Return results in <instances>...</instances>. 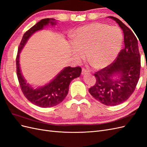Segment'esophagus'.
I'll return each mask as SVG.
<instances>
[{
	"label": "esophagus",
	"instance_id": "34e87169",
	"mask_svg": "<svg viewBox=\"0 0 147 147\" xmlns=\"http://www.w3.org/2000/svg\"><path fill=\"white\" fill-rule=\"evenodd\" d=\"M89 74V71H88L86 69H82V75H85V74Z\"/></svg>",
	"mask_w": 147,
	"mask_h": 147
}]
</instances>
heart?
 Here are the masks:
<instances>
[{
    "label": "heart",
    "mask_w": 147,
    "mask_h": 147,
    "mask_svg": "<svg viewBox=\"0 0 147 147\" xmlns=\"http://www.w3.org/2000/svg\"><path fill=\"white\" fill-rule=\"evenodd\" d=\"M123 34L118 28L94 23L78 28L74 33L71 52L77 61L88 59L94 68L107 66L115 59L121 50Z\"/></svg>",
    "instance_id": "heart-1"
}]
</instances>
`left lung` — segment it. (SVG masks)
Segmentation results:
<instances>
[{"mask_svg": "<svg viewBox=\"0 0 147 147\" xmlns=\"http://www.w3.org/2000/svg\"><path fill=\"white\" fill-rule=\"evenodd\" d=\"M115 20L124 34V47L112 64L94 74L96 82L89 89L91 96L105 105H117L125 102L134 91L140 72L138 42L132 30L119 19ZM118 78L115 79L114 77Z\"/></svg>", "mask_w": 147, "mask_h": 147, "instance_id": "obj_1", "label": "left lung"}]
</instances>
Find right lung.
<instances>
[{
    "label": "right lung",
    "mask_w": 147,
    "mask_h": 147,
    "mask_svg": "<svg viewBox=\"0 0 147 147\" xmlns=\"http://www.w3.org/2000/svg\"><path fill=\"white\" fill-rule=\"evenodd\" d=\"M50 24L56 25L55 19L45 18L40 21L23 35L18 50L16 59V74L24 96L32 104L43 108L51 107L63 102L69 92V84L72 80L80 76V67H67L56 75V77L45 86L34 89L21 74L20 67V54L29 38L36 31L43 29L44 26Z\"/></svg>",
    "instance_id": "1"
}]
</instances>
